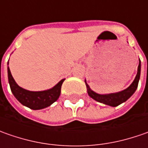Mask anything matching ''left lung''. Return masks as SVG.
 Instances as JSON below:
<instances>
[{
    "label": "left lung",
    "instance_id": "left-lung-1",
    "mask_svg": "<svg viewBox=\"0 0 148 148\" xmlns=\"http://www.w3.org/2000/svg\"><path fill=\"white\" fill-rule=\"evenodd\" d=\"M140 72H141V62L139 60V64L138 67V73L135 77L134 82L130 85V87L126 89L121 91L120 92H116V93H111V94H106V95H101L97 94L94 92L93 91L90 89L89 86L86 83L87 86V90H88V93L90 97L94 99L97 101H99L101 103H103L105 105H108L110 106H117L121 103L126 101L127 100L130 98L132 95L134 93V92L138 88V81L140 79Z\"/></svg>",
    "mask_w": 148,
    "mask_h": 148
}]
</instances>
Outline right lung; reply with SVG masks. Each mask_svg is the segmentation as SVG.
Wrapping results in <instances>:
<instances>
[{
    "instance_id": "add662e5",
    "label": "right lung",
    "mask_w": 148,
    "mask_h": 148,
    "mask_svg": "<svg viewBox=\"0 0 148 148\" xmlns=\"http://www.w3.org/2000/svg\"><path fill=\"white\" fill-rule=\"evenodd\" d=\"M8 79L11 92L18 101L32 110L46 108L55 102L60 95L61 85L64 79H62L54 88L42 92H31L20 88L13 79L10 70L8 67Z\"/></svg>"
}]
</instances>
